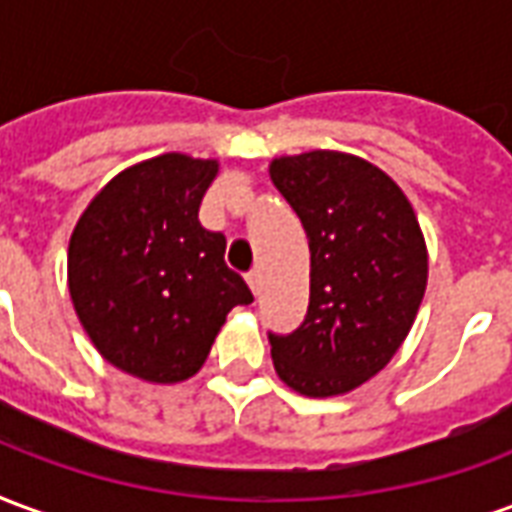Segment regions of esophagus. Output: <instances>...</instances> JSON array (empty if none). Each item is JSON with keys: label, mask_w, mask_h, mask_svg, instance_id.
<instances>
[{"label": "esophagus", "mask_w": 512, "mask_h": 512, "mask_svg": "<svg viewBox=\"0 0 512 512\" xmlns=\"http://www.w3.org/2000/svg\"><path fill=\"white\" fill-rule=\"evenodd\" d=\"M246 282H249V288L255 290V293H260V271H249V274H246Z\"/></svg>", "instance_id": "34e87169"}]
</instances>
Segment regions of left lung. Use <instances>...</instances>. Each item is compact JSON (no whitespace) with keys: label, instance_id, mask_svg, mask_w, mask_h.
I'll return each mask as SVG.
<instances>
[{"label":"left lung","instance_id":"left-lung-1","mask_svg":"<svg viewBox=\"0 0 512 512\" xmlns=\"http://www.w3.org/2000/svg\"><path fill=\"white\" fill-rule=\"evenodd\" d=\"M271 180L310 241V307L299 329L268 332L271 359L301 395H343L406 340L428 282L425 238L406 194L365 158H274Z\"/></svg>","mask_w":512,"mask_h":512}]
</instances>
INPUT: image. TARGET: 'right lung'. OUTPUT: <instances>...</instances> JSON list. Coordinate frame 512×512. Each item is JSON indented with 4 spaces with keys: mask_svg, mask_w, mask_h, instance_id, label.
<instances>
[{
    "mask_svg": "<svg viewBox=\"0 0 512 512\" xmlns=\"http://www.w3.org/2000/svg\"><path fill=\"white\" fill-rule=\"evenodd\" d=\"M219 164L183 153L106 183L68 246L73 307L106 362L153 384L186 381L227 312L252 301L224 263L227 238L197 219Z\"/></svg>",
    "mask_w": 512,
    "mask_h": 512,
    "instance_id": "right-lung-1",
    "label": "right lung"
}]
</instances>
